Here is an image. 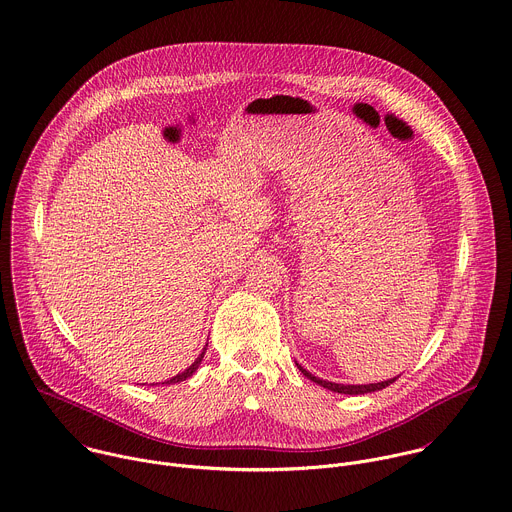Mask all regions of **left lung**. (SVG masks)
<instances>
[{
  "instance_id": "1",
  "label": "left lung",
  "mask_w": 512,
  "mask_h": 512,
  "mask_svg": "<svg viewBox=\"0 0 512 512\" xmlns=\"http://www.w3.org/2000/svg\"><path fill=\"white\" fill-rule=\"evenodd\" d=\"M297 368H299V370H301V374H303L305 378H309L311 382H315V384H319V386H323V388H327V390H331V392H337V394H350V396H358V394H370V392H376V390L388 388L390 384H394V382H396V378H394V380H386V382H378V384H368V386H344V384H335V382H325V380H319V378L311 376L307 370H303L299 364H297Z\"/></svg>"
}]
</instances>
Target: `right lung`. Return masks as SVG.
<instances>
[{
  "mask_svg": "<svg viewBox=\"0 0 512 512\" xmlns=\"http://www.w3.org/2000/svg\"><path fill=\"white\" fill-rule=\"evenodd\" d=\"M207 350V348H205ZM205 350H203V354L195 360V364H191L185 372H181L179 376H175V378H170V380H166L164 384H177V382H183V380H187V378H191L195 372H197V368H199V364H201V360H203V356H205Z\"/></svg>",
  "mask_w": 512,
  "mask_h": 512,
  "instance_id": "obj_1",
  "label": "right lung"
}]
</instances>
